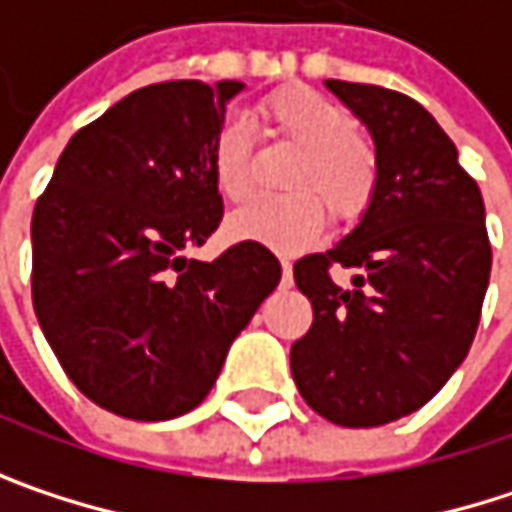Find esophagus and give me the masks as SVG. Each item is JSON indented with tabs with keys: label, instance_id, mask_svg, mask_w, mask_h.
Here are the masks:
<instances>
[{
	"label": "esophagus",
	"instance_id": "34e87169",
	"mask_svg": "<svg viewBox=\"0 0 512 512\" xmlns=\"http://www.w3.org/2000/svg\"><path fill=\"white\" fill-rule=\"evenodd\" d=\"M281 284L290 287L293 284V263L287 257H281Z\"/></svg>",
	"mask_w": 512,
	"mask_h": 512
}]
</instances>
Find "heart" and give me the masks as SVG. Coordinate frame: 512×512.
<instances>
[{
	"label": "heart",
	"mask_w": 512,
	"mask_h": 512,
	"mask_svg": "<svg viewBox=\"0 0 512 512\" xmlns=\"http://www.w3.org/2000/svg\"><path fill=\"white\" fill-rule=\"evenodd\" d=\"M260 118L299 148L290 168V183L299 189L278 198H249L228 216L225 231L231 240L296 255L326 228L323 197L332 213L344 219L367 207L376 186V154L338 103L308 88L272 94L260 103ZM210 171L228 201L249 192V127L240 115L219 127L210 148Z\"/></svg>",
	"instance_id": "heart-1"
}]
</instances>
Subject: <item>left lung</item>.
<instances>
[{
    "label": "left lung",
    "mask_w": 512,
    "mask_h": 512,
    "mask_svg": "<svg viewBox=\"0 0 512 512\" xmlns=\"http://www.w3.org/2000/svg\"><path fill=\"white\" fill-rule=\"evenodd\" d=\"M326 88L370 133L376 186L347 237L293 263L314 323L290 370L317 415L379 427L433 400L468 356L492 269L486 210L421 103L379 85ZM332 265L354 272L347 288Z\"/></svg>",
    "instance_id": "obj_1"
}]
</instances>
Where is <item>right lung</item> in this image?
I'll use <instances>...</instances> for the list:
<instances>
[{
	"mask_svg": "<svg viewBox=\"0 0 512 512\" xmlns=\"http://www.w3.org/2000/svg\"><path fill=\"white\" fill-rule=\"evenodd\" d=\"M243 88L180 79L127 94L67 142L35 204L38 323L73 385L121 418L195 409L281 281L257 243L186 257L222 222L210 148Z\"/></svg>",
	"mask_w": 512,
	"mask_h": 512,
	"instance_id": "right-lung-1",
	"label": "right lung"
}]
</instances>
